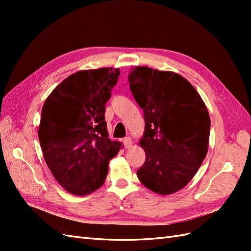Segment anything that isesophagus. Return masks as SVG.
Returning <instances> with one entry per match:
<instances>
[{"label":"esophagus","mask_w":251,"mask_h":251,"mask_svg":"<svg viewBox=\"0 0 251 251\" xmlns=\"http://www.w3.org/2000/svg\"><path fill=\"white\" fill-rule=\"evenodd\" d=\"M123 143H124L125 148H130V147L132 146V140H131V138H130V137H126V138H124V139H123Z\"/></svg>","instance_id":"esophagus-1"}]
</instances>
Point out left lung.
I'll return each mask as SVG.
<instances>
[{"label":"left lung","mask_w":251,"mask_h":251,"mask_svg":"<svg viewBox=\"0 0 251 251\" xmlns=\"http://www.w3.org/2000/svg\"><path fill=\"white\" fill-rule=\"evenodd\" d=\"M128 81L146 122L139 141L146 162L137 177L154 193L173 194L190 182L206 157L209 113L196 89L178 73L136 67Z\"/></svg>","instance_id":"8db88e82"}]
</instances>
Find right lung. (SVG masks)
<instances>
[{"label":"right lung","instance_id":"add662e5","mask_svg":"<svg viewBox=\"0 0 251 251\" xmlns=\"http://www.w3.org/2000/svg\"><path fill=\"white\" fill-rule=\"evenodd\" d=\"M120 69L71 74L52 90L42 109L39 140L54 178L69 193L84 196L104 183L109 162L122 143L111 141L105 103Z\"/></svg>","mask_w":251,"mask_h":251}]
</instances>
